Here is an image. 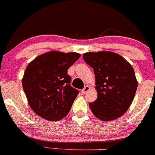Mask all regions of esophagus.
Instances as JSON below:
<instances>
[{
    "mask_svg": "<svg viewBox=\"0 0 155 155\" xmlns=\"http://www.w3.org/2000/svg\"><path fill=\"white\" fill-rule=\"evenodd\" d=\"M89 89H90V87L88 86V85H86V86H85V88L82 90V94H85V93H86Z\"/></svg>",
    "mask_w": 155,
    "mask_h": 155,
    "instance_id": "1",
    "label": "esophagus"
}]
</instances>
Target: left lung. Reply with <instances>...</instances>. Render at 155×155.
Masks as SVG:
<instances>
[{
	"instance_id": "8db88e82",
	"label": "left lung",
	"mask_w": 155,
	"mask_h": 155,
	"mask_svg": "<svg viewBox=\"0 0 155 155\" xmlns=\"http://www.w3.org/2000/svg\"><path fill=\"white\" fill-rule=\"evenodd\" d=\"M83 60L95 75L97 97L89 103L91 112L103 121L121 117L131 105L138 87L131 64L110 51L88 52Z\"/></svg>"
}]
</instances>
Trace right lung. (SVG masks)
<instances>
[{"label":"right lung","mask_w":155,"mask_h":155,"mask_svg":"<svg viewBox=\"0 0 155 155\" xmlns=\"http://www.w3.org/2000/svg\"><path fill=\"white\" fill-rule=\"evenodd\" d=\"M80 54L49 51L27 66L22 80L29 106L41 117L51 121L63 119L70 110L79 91L70 85L68 69Z\"/></svg>","instance_id":"add662e5"}]
</instances>
